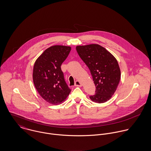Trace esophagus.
Returning a JSON list of instances; mask_svg holds the SVG:
<instances>
[{
  "label": "esophagus",
  "mask_w": 151,
  "mask_h": 151,
  "mask_svg": "<svg viewBox=\"0 0 151 151\" xmlns=\"http://www.w3.org/2000/svg\"><path fill=\"white\" fill-rule=\"evenodd\" d=\"M75 86H82V84H81V83L79 81L77 80V81L75 82Z\"/></svg>",
  "instance_id": "34e87169"
}]
</instances>
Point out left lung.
Wrapping results in <instances>:
<instances>
[{"label": "left lung", "mask_w": 151, "mask_h": 151, "mask_svg": "<svg viewBox=\"0 0 151 151\" xmlns=\"http://www.w3.org/2000/svg\"><path fill=\"white\" fill-rule=\"evenodd\" d=\"M77 52L89 68L96 86L95 93L89 96L96 103L109 101L120 80L121 72L116 59L98 44L77 46Z\"/></svg>", "instance_id": "1"}]
</instances>
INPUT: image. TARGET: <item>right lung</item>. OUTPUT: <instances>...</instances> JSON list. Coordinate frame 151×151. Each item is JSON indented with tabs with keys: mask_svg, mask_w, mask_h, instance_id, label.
Instances as JSON below:
<instances>
[{
	"mask_svg": "<svg viewBox=\"0 0 151 151\" xmlns=\"http://www.w3.org/2000/svg\"><path fill=\"white\" fill-rule=\"evenodd\" d=\"M70 50V46H52L35 62L32 74L34 86L41 96L50 104H61L71 92L61 70V65Z\"/></svg>",
	"mask_w": 151,
	"mask_h": 151,
	"instance_id": "1",
	"label": "right lung"
}]
</instances>
